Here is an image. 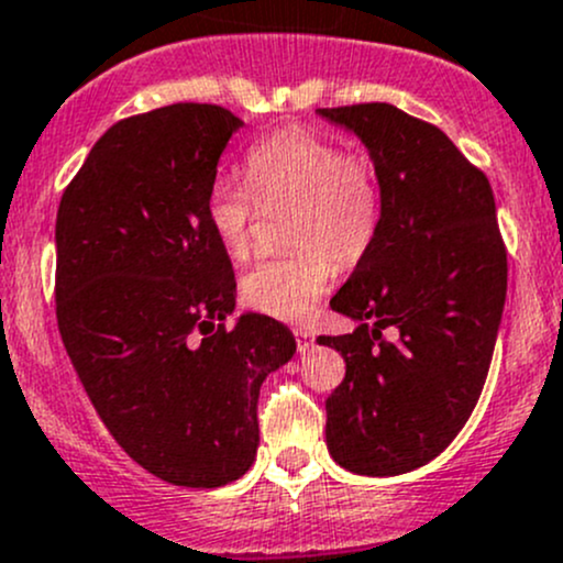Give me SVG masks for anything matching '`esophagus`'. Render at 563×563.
<instances>
[{
    "instance_id": "34e87169",
    "label": "esophagus",
    "mask_w": 563,
    "mask_h": 563,
    "mask_svg": "<svg viewBox=\"0 0 563 563\" xmlns=\"http://www.w3.org/2000/svg\"><path fill=\"white\" fill-rule=\"evenodd\" d=\"M294 334H297V349H299V354H305V351H310L313 349V338L316 334L310 332V329H294Z\"/></svg>"
}]
</instances>
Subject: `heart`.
<instances>
[{
    "mask_svg": "<svg viewBox=\"0 0 563 563\" xmlns=\"http://www.w3.org/2000/svg\"><path fill=\"white\" fill-rule=\"evenodd\" d=\"M247 181L220 174L207 192V223L231 258H245L255 209L288 207L286 258L258 261L242 277V297L280 321H305L334 277V264H356L382 225V181L371 157L334 141L283 130L247 152Z\"/></svg>",
    "mask_w": 563,
    "mask_h": 563,
    "instance_id": "b5f03b06",
    "label": "heart"
}]
</instances>
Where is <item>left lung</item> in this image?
<instances>
[{"label": "left lung", "mask_w": 563, "mask_h": 563, "mask_svg": "<svg viewBox=\"0 0 563 563\" xmlns=\"http://www.w3.org/2000/svg\"><path fill=\"white\" fill-rule=\"evenodd\" d=\"M318 117L365 144L384 203L376 242L329 302L354 332L318 338L345 360L327 397V446L345 471L397 476L455 441L485 387L507 299L496 198L446 133L400 108Z\"/></svg>", "instance_id": "left-lung-1"}]
</instances>
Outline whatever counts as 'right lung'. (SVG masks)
Segmentation results:
<instances>
[{
	"instance_id": "right-lung-1",
	"label": "right lung",
	"mask_w": 563,
	"mask_h": 563,
	"mask_svg": "<svg viewBox=\"0 0 563 563\" xmlns=\"http://www.w3.org/2000/svg\"><path fill=\"white\" fill-rule=\"evenodd\" d=\"M242 119L176 103L108 128L56 212V321L84 391L141 468L181 487L240 479L258 391L291 329L236 308L207 192Z\"/></svg>"
}]
</instances>
